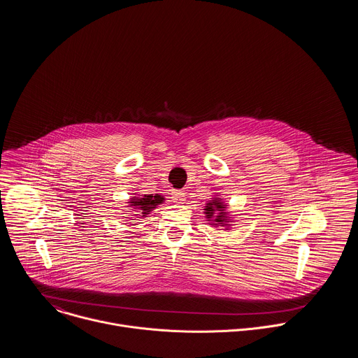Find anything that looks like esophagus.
<instances>
[{
  "mask_svg": "<svg viewBox=\"0 0 358 358\" xmlns=\"http://www.w3.org/2000/svg\"><path fill=\"white\" fill-rule=\"evenodd\" d=\"M170 198L176 203H184L185 202V192L184 191H173Z\"/></svg>",
  "mask_w": 358,
  "mask_h": 358,
  "instance_id": "esophagus-1",
  "label": "esophagus"
}]
</instances>
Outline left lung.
I'll return each mask as SVG.
<instances>
[{
    "label": "left lung",
    "instance_id": "1",
    "mask_svg": "<svg viewBox=\"0 0 358 358\" xmlns=\"http://www.w3.org/2000/svg\"><path fill=\"white\" fill-rule=\"evenodd\" d=\"M203 213L208 223L215 227H224V230H229L233 223V215L227 210V203H224L223 198L219 195H213L210 201L205 203Z\"/></svg>",
    "mask_w": 358,
    "mask_h": 358
}]
</instances>
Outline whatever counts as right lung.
<instances>
[{"label": "right lung", "mask_w": 358, "mask_h": 358, "mask_svg": "<svg viewBox=\"0 0 358 358\" xmlns=\"http://www.w3.org/2000/svg\"><path fill=\"white\" fill-rule=\"evenodd\" d=\"M164 202V196H162L160 194H143V195H135L131 196L128 201V209H135V212H138L136 215L146 217L152 210H155L157 208V205ZM128 217V216H125Z\"/></svg>", "instance_id": "obj_1"}]
</instances>
